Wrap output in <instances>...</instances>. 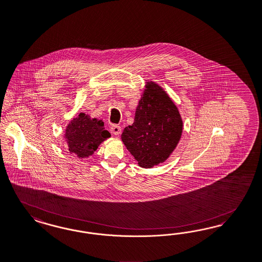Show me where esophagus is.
I'll return each mask as SVG.
<instances>
[{"mask_svg": "<svg viewBox=\"0 0 262 262\" xmlns=\"http://www.w3.org/2000/svg\"><path fill=\"white\" fill-rule=\"evenodd\" d=\"M110 130H111V133L114 134L115 136H119V135H121V133H122L121 126H118V125H111V126H110Z\"/></svg>", "mask_w": 262, "mask_h": 262, "instance_id": "obj_1", "label": "esophagus"}]
</instances>
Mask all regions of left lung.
Listing matches in <instances>:
<instances>
[{
    "label": "left lung",
    "mask_w": 262,
    "mask_h": 262,
    "mask_svg": "<svg viewBox=\"0 0 262 262\" xmlns=\"http://www.w3.org/2000/svg\"><path fill=\"white\" fill-rule=\"evenodd\" d=\"M182 132L177 106L162 87L150 81L136 107L134 124L125 127L121 137L138 164L149 168L168 159Z\"/></svg>",
    "instance_id": "1"
}]
</instances>
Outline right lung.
<instances>
[{
    "label": "right lung",
    "mask_w": 262,
    "mask_h": 262,
    "mask_svg": "<svg viewBox=\"0 0 262 262\" xmlns=\"http://www.w3.org/2000/svg\"><path fill=\"white\" fill-rule=\"evenodd\" d=\"M110 136L101 120L92 119L85 113L72 119L64 135L70 153L76 155L79 159L92 156L99 144Z\"/></svg>",
    "instance_id": "obj_1"
}]
</instances>
